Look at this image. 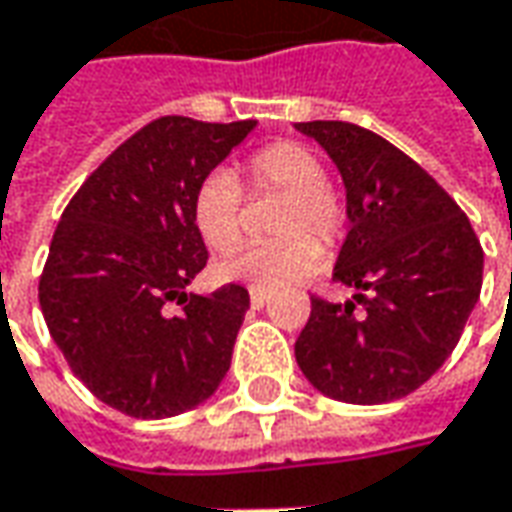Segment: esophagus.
Masks as SVG:
<instances>
[{"label": "esophagus", "instance_id": "obj_1", "mask_svg": "<svg viewBox=\"0 0 512 512\" xmlns=\"http://www.w3.org/2000/svg\"><path fill=\"white\" fill-rule=\"evenodd\" d=\"M249 300H252V306H255V309H263V306H266V300H269V294H266V291L252 289L249 291Z\"/></svg>", "mask_w": 512, "mask_h": 512}]
</instances>
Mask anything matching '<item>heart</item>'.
Here are the masks:
<instances>
[{
  "label": "heart",
  "instance_id": "b5f03b06",
  "mask_svg": "<svg viewBox=\"0 0 512 512\" xmlns=\"http://www.w3.org/2000/svg\"><path fill=\"white\" fill-rule=\"evenodd\" d=\"M246 175L255 198H286L274 226L283 240L226 257L218 263V277L257 291H280L309 280L326 260L319 241L334 246L345 232V203L326 181L323 161L306 144L274 141L252 152ZM192 223L212 252H232L238 246L243 238V192L232 172L215 169L198 184L192 195Z\"/></svg>",
  "mask_w": 512,
  "mask_h": 512
}]
</instances>
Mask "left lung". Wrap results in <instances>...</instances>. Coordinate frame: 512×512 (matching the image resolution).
<instances>
[{"mask_svg":"<svg viewBox=\"0 0 512 512\" xmlns=\"http://www.w3.org/2000/svg\"><path fill=\"white\" fill-rule=\"evenodd\" d=\"M337 164L348 235L334 280L356 303L311 297L294 357L331 399L382 405L408 397L456 348L482 291L485 252L467 215L382 135L348 121H300Z\"/></svg>","mask_w":512,"mask_h":512,"instance_id":"obj_1","label":"left lung"}]
</instances>
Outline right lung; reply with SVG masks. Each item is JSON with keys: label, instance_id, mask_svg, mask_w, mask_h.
<instances>
[{"label": "right lung", "instance_id": "right-lung-1", "mask_svg": "<svg viewBox=\"0 0 512 512\" xmlns=\"http://www.w3.org/2000/svg\"><path fill=\"white\" fill-rule=\"evenodd\" d=\"M252 127L155 118L62 212L39 306L70 371L121 414H184L229 371L249 291L238 283L206 297L186 291L209 257L192 223V195Z\"/></svg>", "mask_w": 512, "mask_h": 512}]
</instances>
